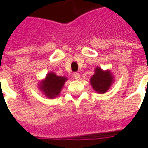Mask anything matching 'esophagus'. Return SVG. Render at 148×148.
Here are the masks:
<instances>
[{
	"label": "esophagus",
	"instance_id": "esophagus-1",
	"mask_svg": "<svg viewBox=\"0 0 148 148\" xmlns=\"http://www.w3.org/2000/svg\"><path fill=\"white\" fill-rule=\"evenodd\" d=\"M73 76H74V79H76V80H79V79H80V77H81L80 74H78V73H74Z\"/></svg>",
	"mask_w": 148,
	"mask_h": 148
}]
</instances>
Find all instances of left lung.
Here are the masks:
<instances>
[{"label":"left lung","mask_w":148,"mask_h":148,"mask_svg":"<svg viewBox=\"0 0 148 148\" xmlns=\"http://www.w3.org/2000/svg\"><path fill=\"white\" fill-rule=\"evenodd\" d=\"M113 82V77L109 71H103L100 67L95 69V73L90 78V84L97 93L107 92Z\"/></svg>","instance_id":"obj_1"}]
</instances>
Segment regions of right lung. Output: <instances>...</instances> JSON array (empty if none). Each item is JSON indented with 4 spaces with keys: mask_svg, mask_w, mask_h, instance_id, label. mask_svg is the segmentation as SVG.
Here are the masks:
<instances>
[{
    "mask_svg": "<svg viewBox=\"0 0 148 148\" xmlns=\"http://www.w3.org/2000/svg\"><path fill=\"white\" fill-rule=\"evenodd\" d=\"M67 78L62 76H58L55 73L51 72L46 76L45 79L39 84V89L50 99L55 98L61 92L64 83Z\"/></svg>",
    "mask_w": 148,
    "mask_h": 148,
    "instance_id": "right-lung-1",
    "label": "right lung"
}]
</instances>
